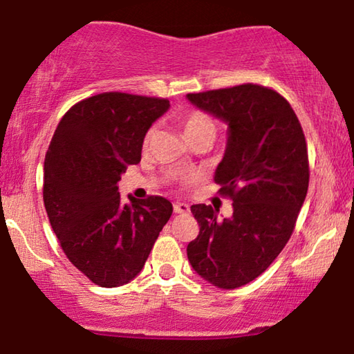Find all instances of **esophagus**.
<instances>
[{
    "mask_svg": "<svg viewBox=\"0 0 354 354\" xmlns=\"http://www.w3.org/2000/svg\"><path fill=\"white\" fill-rule=\"evenodd\" d=\"M173 210H175V213H179V215H181V213H189V210H191V208H189L187 203L176 202L175 205H173Z\"/></svg>",
    "mask_w": 354,
    "mask_h": 354,
    "instance_id": "1",
    "label": "esophagus"
}]
</instances>
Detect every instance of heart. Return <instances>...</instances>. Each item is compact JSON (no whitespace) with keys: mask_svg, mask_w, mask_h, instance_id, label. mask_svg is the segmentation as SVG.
I'll use <instances>...</instances> for the list:
<instances>
[{"mask_svg":"<svg viewBox=\"0 0 354 354\" xmlns=\"http://www.w3.org/2000/svg\"><path fill=\"white\" fill-rule=\"evenodd\" d=\"M183 131L187 141L197 138H212L216 136V123L212 120L207 113L203 112H192L184 118L183 122ZM153 138V128L149 129L146 138H144V147L149 146V142Z\"/></svg>","mask_w":354,"mask_h":354,"instance_id":"1","label":"heart"}]
</instances>
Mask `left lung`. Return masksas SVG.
<instances>
[{"instance_id":"8db88e82","label":"left lung","mask_w":354,"mask_h":354,"mask_svg":"<svg viewBox=\"0 0 354 354\" xmlns=\"http://www.w3.org/2000/svg\"><path fill=\"white\" fill-rule=\"evenodd\" d=\"M186 97L227 125L215 183L232 198V215L223 220L212 205L191 207L201 232L187 258L202 279L231 290L265 272L292 236L310 183L305 134L290 104L260 84Z\"/></svg>"}]
</instances>
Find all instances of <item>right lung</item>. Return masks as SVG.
I'll return each instance as SVG.
<instances>
[{"label":"right lung","mask_w":354,"mask_h":354,"mask_svg":"<svg viewBox=\"0 0 354 354\" xmlns=\"http://www.w3.org/2000/svg\"><path fill=\"white\" fill-rule=\"evenodd\" d=\"M170 101L102 93L78 102L54 131L44 157L43 198L68 260L101 287H118L144 268L173 205L151 196L123 203L118 181L141 162L142 142Z\"/></svg>","instance_id":"1"}]
</instances>
